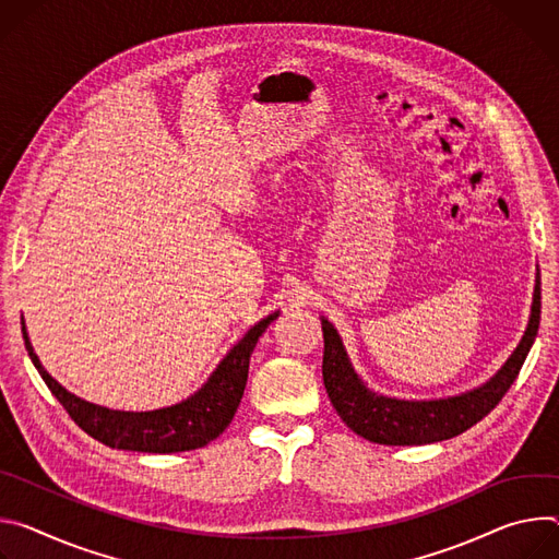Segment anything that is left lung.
I'll list each match as a JSON object with an SVG mask.
<instances>
[{
	"label": "left lung",
	"instance_id": "left-lung-1",
	"mask_svg": "<svg viewBox=\"0 0 559 559\" xmlns=\"http://www.w3.org/2000/svg\"><path fill=\"white\" fill-rule=\"evenodd\" d=\"M539 308L542 288L537 269L528 324L511 357L484 384L457 395L432 400L391 397L370 389L355 370L337 329L326 318H320L324 331L322 376L326 393L342 421L368 442L386 447H421L451 440L486 417L511 389L535 342L542 313Z\"/></svg>",
	"mask_w": 559,
	"mask_h": 559
}]
</instances>
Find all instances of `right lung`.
<instances>
[{"label": "right lung", "instance_id": "add662e5", "mask_svg": "<svg viewBox=\"0 0 559 559\" xmlns=\"http://www.w3.org/2000/svg\"><path fill=\"white\" fill-rule=\"evenodd\" d=\"M277 318L280 311L266 316L255 326L248 329L246 335L222 357L211 378L193 395L155 411H115L73 395L55 378H50L48 370L41 366L28 340L24 318L22 333L28 357L39 370L41 380L59 400V404L69 411L75 424L88 432L91 438L119 451L181 453L206 447L226 430L241 402L248 364H251L255 344L269 324Z\"/></svg>", "mask_w": 559, "mask_h": 559}]
</instances>
